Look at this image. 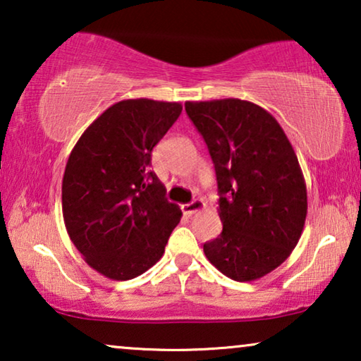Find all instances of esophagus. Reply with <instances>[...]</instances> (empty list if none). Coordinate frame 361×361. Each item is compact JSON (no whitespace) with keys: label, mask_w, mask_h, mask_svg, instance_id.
I'll return each mask as SVG.
<instances>
[{"label":"esophagus","mask_w":361,"mask_h":361,"mask_svg":"<svg viewBox=\"0 0 361 361\" xmlns=\"http://www.w3.org/2000/svg\"><path fill=\"white\" fill-rule=\"evenodd\" d=\"M204 209H205V202L204 200H192V202H189V204L182 205V212H184L187 216L194 215V214H197V212H200Z\"/></svg>","instance_id":"esophagus-1"}]
</instances>
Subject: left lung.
Here are the masks:
<instances>
[{
  "label": "left lung",
  "instance_id": "left-lung-1",
  "mask_svg": "<svg viewBox=\"0 0 361 361\" xmlns=\"http://www.w3.org/2000/svg\"><path fill=\"white\" fill-rule=\"evenodd\" d=\"M209 146L224 230L204 245L207 259L230 279L269 274L293 253L307 216V187L298 156L276 118L240 98L185 102Z\"/></svg>",
  "mask_w": 361,
  "mask_h": 361
}]
</instances>
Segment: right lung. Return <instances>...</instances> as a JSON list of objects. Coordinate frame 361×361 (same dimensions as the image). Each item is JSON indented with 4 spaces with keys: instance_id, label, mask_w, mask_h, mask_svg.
<instances>
[{
    "instance_id": "add662e5",
    "label": "right lung",
    "mask_w": 361,
    "mask_h": 361,
    "mask_svg": "<svg viewBox=\"0 0 361 361\" xmlns=\"http://www.w3.org/2000/svg\"><path fill=\"white\" fill-rule=\"evenodd\" d=\"M182 111L179 102L121 100L93 120L68 156L62 215L85 263L128 281L154 266L180 221L151 171V152Z\"/></svg>"
}]
</instances>
